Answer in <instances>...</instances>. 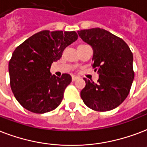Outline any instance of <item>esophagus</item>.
<instances>
[{
	"instance_id": "34e87169",
	"label": "esophagus",
	"mask_w": 147,
	"mask_h": 147,
	"mask_svg": "<svg viewBox=\"0 0 147 147\" xmlns=\"http://www.w3.org/2000/svg\"><path fill=\"white\" fill-rule=\"evenodd\" d=\"M78 78V77H77V76H72V78H71V79H72V81L75 82L76 80H77Z\"/></svg>"
}]
</instances>
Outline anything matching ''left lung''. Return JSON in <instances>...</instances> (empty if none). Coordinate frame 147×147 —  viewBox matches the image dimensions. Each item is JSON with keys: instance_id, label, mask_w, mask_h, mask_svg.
I'll return each instance as SVG.
<instances>
[{"instance_id": "left-lung-1", "label": "left lung", "mask_w": 147, "mask_h": 147, "mask_svg": "<svg viewBox=\"0 0 147 147\" xmlns=\"http://www.w3.org/2000/svg\"><path fill=\"white\" fill-rule=\"evenodd\" d=\"M78 34L92 48V67L98 74L97 83L84 78L86 86L81 91L82 99L95 111L112 110L130 91L134 78L133 53L123 39L104 29H86Z\"/></svg>"}]
</instances>
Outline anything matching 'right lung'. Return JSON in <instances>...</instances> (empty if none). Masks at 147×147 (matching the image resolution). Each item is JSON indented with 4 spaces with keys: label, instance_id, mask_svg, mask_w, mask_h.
<instances>
[{
    "label": "right lung",
    "instance_id": "add662e5",
    "mask_svg": "<svg viewBox=\"0 0 147 147\" xmlns=\"http://www.w3.org/2000/svg\"><path fill=\"white\" fill-rule=\"evenodd\" d=\"M78 38L76 31H41L14 50L9 61L11 90L19 103L34 113L54 110L61 102L65 89L71 82L69 74L61 78L50 72L51 64L64 49Z\"/></svg>",
    "mask_w": 147,
    "mask_h": 147
}]
</instances>
